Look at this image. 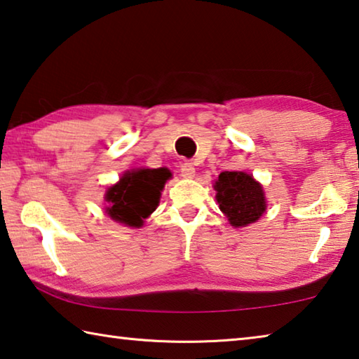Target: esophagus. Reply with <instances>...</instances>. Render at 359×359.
Masks as SVG:
<instances>
[{"label":"esophagus","instance_id":"esophagus-1","mask_svg":"<svg viewBox=\"0 0 359 359\" xmlns=\"http://www.w3.org/2000/svg\"><path fill=\"white\" fill-rule=\"evenodd\" d=\"M194 172H196V168H194V165L193 163H182V166H180V175L182 177H185V179H191V177H194Z\"/></svg>","mask_w":359,"mask_h":359}]
</instances>
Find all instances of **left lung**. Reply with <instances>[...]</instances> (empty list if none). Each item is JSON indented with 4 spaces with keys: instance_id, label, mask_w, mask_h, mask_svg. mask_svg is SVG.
I'll return each mask as SVG.
<instances>
[{
    "instance_id": "left-lung-1",
    "label": "left lung",
    "mask_w": 359,
    "mask_h": 359,
    "mask_svg": "<svg viewBox=\"0 0 359 359\" xmlns=\"http://www.w3.org/2000/svg\"><path fill=\"white\" fill-rule=\"evenodd\" d=\"M217 201L229 223L236 227L248 226L265 212L264 190L252 175L242 171H224L215 182Z\"/></svg>"
}]
</instances>
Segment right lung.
<instances>
[{
  "label": "right lung",
  "instance_id": "1",
  "mask_svg": "<svg viewBox=\"0 0 359 359\" xmlns=\"http://www.w3.org/2000/svg\"><path fill=\"white\" fill-rule=\"evenodd\" d=\"M171 177L166 168L135 169L122 175L119 184L108 188L107 213L122 224L140 227L160 202V191Z\"/></svg>",
  "mask_w": 359,
  "mask_h": 359
}]
</instances>
